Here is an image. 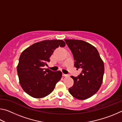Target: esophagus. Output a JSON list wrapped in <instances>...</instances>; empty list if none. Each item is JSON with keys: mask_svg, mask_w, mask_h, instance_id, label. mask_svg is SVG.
<instances>
[{"mask_svg": "<svg viewBox=\"0 0 122 122\" xmlns=\"http://www.w3.org/2000/svg\"><path fill=\"white\" fill-rule=\"evenodd\" d=\"M62 75H63V76H65V77H67V76H68V75H67V74H63Z\"/></svg>", "mask_w": 122, "mask_h": 122, "instance_id": "obj_1", "label": "esophagus"}]
</instances>
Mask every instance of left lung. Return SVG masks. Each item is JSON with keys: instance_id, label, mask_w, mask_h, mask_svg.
<instances>
[{"instance_id": "left-lung-1", "label": "left lung", "mask_w": 122, "mask_h": 122, "mask_svg": "<svg viewBox=\"0 0 122 122\" xmlns=\"http://www.w3.org/2000/svg\"><path fill=\"white\" fill-rule=\"evenodd\" d=\"M73 54L76 68H82L77 77L71 76L74 85L69 92L78 100H86L95 94L102 83L104 66L94 46L83 40L65 39Z\"/></svg>"}]
</instances>
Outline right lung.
Returning a JSON list of instances; mask_svg holds the SVG:
<instances>
[{"label": "right lung", "instance_id": "add662e5", "mask_svg": "<svg viewBox=\"0 0 122 122\" xmlns=\"http://www.w3.org/2000/svg\"><path fill=\"white\" fill-rule=\"evenodd\" d=\"M62 40H47L32 45L20 55L17 73L22 89L36 98H43L54 89L61 80L62 72L44 68L50 57L59 46L65 47Z\"/></svg>", "mask_w": 122, "mask_h": 122}]
</instances>
